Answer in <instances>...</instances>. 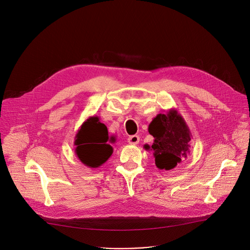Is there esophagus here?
<instances>
[{"label": "esophagus", "mask_w": 250, "mask_h": 250, "mask_svg": "<svg viewBox=\"0 0 250 250\" xmlns=\"http://www.w3.org/2000/svg\"><path fill=\"white\" fill-rule=\"evenodd\" d=\"M139 142H140L139 135H130V137L127 139V143L129 145H138Z\"/></svg>", "instance_id": "esophagus-1"}]
</instances>
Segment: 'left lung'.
<instances>
[{
	"label": "left lung",
	"instance_id": "obj_1",
	"mask_svg": "<svg viewBox=\"0 0 250 250\" xmlns=\"http://www.w3.org/2000/svg\"><path fill=\"white\" fill-rule=\"evenodd\" d=\"M148 132L154 141L151 146L145 145L144 147L153 151L157 168L172 169L188 157L192 135L177 109L170 108L167 113H158L149 124Z\"/></svg>",
	"mask_w": 250,
	"mask_h": 250
}]
</instances>
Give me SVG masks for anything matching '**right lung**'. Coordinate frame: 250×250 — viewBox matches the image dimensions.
<instances>
[{
  "label": "right lung",
  "instance_id": "add662e5",
  "mask_svg": "<svg viewBox=\"0 0 250 250\" xmlns=\"http://www.w3.org/2000/svg\"><path fill=\"white\" fill-rule=\"evenodd\" d=\"M115 137H108L106 126L99 117H89L81 125L75 138L76 154L83 165L90 168L103 166L113 148L107 143H115Z\"/></svg>",
  "mask_w": 250,
  "mask_h": 250
}]
</instances>
